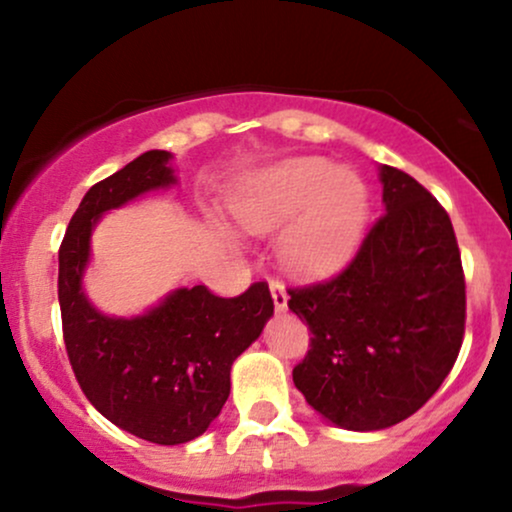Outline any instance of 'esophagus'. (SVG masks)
<instances>
[{
	"label": "esophagus",
	"mask_w": 512,
	"mask_h": 512,
	"mask_svg": "<svg viewBox=\"0 0 512 512\" xmlns=\"http://www.w3.org/2000/svg\"><path fill=\"white\" fill-rule=\"evenodd\" d=\"M269 291H272L274 308H276V310H286V301H289V296H286L284 284H281V281L272 279V281H269Z\"/></svg>",
	"instance_id": "esophagus-1"
}]
</instances>
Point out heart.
<instances>
[{"instance_id": "heart-1", "label": "heart", "mask_w": 512, "mask_h": 512, "mask_svg": "<svg viewBox=\"0 0 512 512\" xmlns=\"http://www.w3.org/2000/svg\"><path fill=\"white\" fill-rule=\"evenodd\" d=\"M370 216V192L356 173L325 158H296L257 178L236 202L248 231L289 226L281 255L301 274H327L354 255Z\"/></svg>"}]
</instances>
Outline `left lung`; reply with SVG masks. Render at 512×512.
<instances>
[{"instance_id":"obj_1","label":"left lung","mask_w":512,"mask_h":512,"mask_svg":"<svg viewBox=\"0 0 512 512\" xmlns=\"http://www.w3.org/2000/svg\"><path fill=\"white\" fill-rule=\"evenodd\" d=\"M385 214L339 274L291 286L308 354L293 368L305 402L349 431H380L436 395L467 320L448 211L404 170L383 166Z\"/></svg>"}]
</instances>
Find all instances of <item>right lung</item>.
<instances>
[{
    "label": "right lung",
    "instance_id": "1",
    "mask_svg": "<svg viewBox=\"0 0 512 512\" xmlns=\"http://www.w3.org/2000/svg\"><path fill=\"white\" fill-rule=\"evenodd\" d=\"M168 151H146L86 192L60 245L57 296L69 363L108 421L158 445L202 436L231 392V366L274 313L267 281L221 298L207 286L178 289L142 317H105L86 301L81 274L103 211L175 182Z\"/></svg>",
    "mask_w": 512,
    "mask_h": 512
}]
</instances>
